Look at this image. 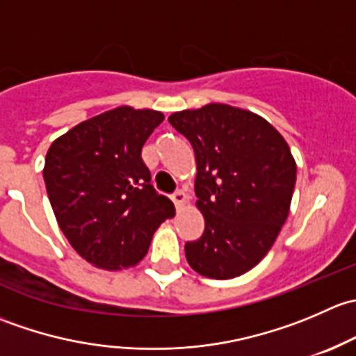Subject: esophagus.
I'll return each instance as SVG.
<instances>
[{
  "label": "esophagus",
  "mask_w": 356,
  "mask_h": 356,
  "mask_svg": "<svg viewBox=\"0 0 356 356\" xmlns=\"http://www.w3.org/2000/svg\"><path fill=\"white\" fill-rule=\"evenodd\" d=\"M172 201H174L175 208H177V210H181V208L188 203V196H186L184 191H175L174 195H172Z\"/></svg>",
  "instance_id": "obj_1"
}]
</instances>
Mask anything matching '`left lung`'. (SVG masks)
<instances>
[{
  "instance_id": "8db88e82",
  "label": "left lung",
  "mask_w": 356,
  "mask_h": 356,
  "mask_svg": "<svg viewBox=\"0 0 356 356\" xmlns=\"http://www.w3.org/2000/svg\"><path fill=\"white\" fill-rule=\"evenodd\" d=\"M195 149L198 241L186 243L193 270L232 279L268 253L289 215L296 161L281 132L264 117L224 103L168 117Z\"/></svg>"
}]
</instances>
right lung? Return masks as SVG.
<instances>
[{
    "label": "right lung",
    "mask_w": 356,
    "mask_h": 356,
    "mask_svg": "<svg viewBox=\"0 0 356 356\" xmlns=\"http://www.w3.org/2000/svg\"><path fill=\"white\" fill-rule=\"evenodd\" d=\"M163 118L156 110L117 106L72 127L46 153L42 177L56 222L95 267L138 265L161 222L175 215L174 203L149 184L141 158Z\"/></svg>",
    "instance_id": "1"
}]
</instances>
